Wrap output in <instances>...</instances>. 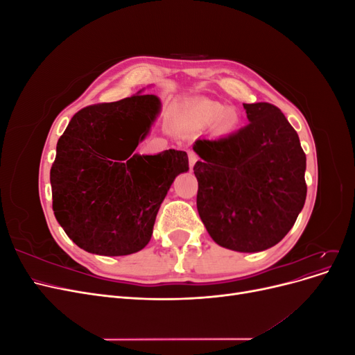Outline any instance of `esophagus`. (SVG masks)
Masks as SVG:
<instances>
[{
  "label": "esophagus",
  "instance_id": "esophagus-1",
  "mask_svg": "<svg viewBox=\"0 0 355 355\" xmlns=\"http://www.w3.org/2000/svg\"><path fill=\"white\" fill-rule=\"evenodd\" d=\"M188 159H189V167L192 168V167H194V164L197 163L198 157H197V154L194 151H191V149H189V151H188Z\"/></svg>",
  "mask_w": 355,
  "mask_h": 355
}]
</instances>
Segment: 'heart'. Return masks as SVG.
<instances>
[{
    "mask_svg": "<svg viewBox=\"0 0 355 355\" xmlns=\"http://www.w3.org/2000/svg\"><path fill=\"white\" fill-rule=\"evenodd\" d=\"M197 116L202 124L218 123L220 130L230 132L237 125V116L232 112H227V108L219 103H201L197 106Z\"/></svg>",
    "mask_w": 355,
    "mask_h": 355,
    "instance_id": "1",
    "label": "heart"
}]
</instances>
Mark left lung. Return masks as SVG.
I'll return each instance as SVG.
<instances>
[{"instance_id": "1", "label": "left lung", "mask_w": 355, "mask_h": 355, "mask_svg": "<svg viewBox=\"0 0 355 355\" xmlns=\"http://www.w3.org/2000/svg\"><path fill=\"white\" fill-rule=\"evenodd\" d=\"M250 123L227 137L197 139L198 214L214 243L262 252L292 230L306 198V157L277 106L243 103Z\"/></svg>"}]
</instances>
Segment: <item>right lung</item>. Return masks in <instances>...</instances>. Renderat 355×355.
Masks as SVG:
<instances>
[{"mask_svg": "<svg viewBox=\"0 0 355 355\" xmlns=\"http://www.w3.org/2000/svg\"><path fill=\"white\" fill-rule=\"evenodd\" d=\"M161 110L154 94L83 108L56 146L50 170L53 211L63 231L94 254H132L151 240L161 202L188 155L133 154Z\"/></svg>", "mask_w": 355, "mask_h": 355, "instance_id": "add662e5", "label": "right lung"}]
</instances>
